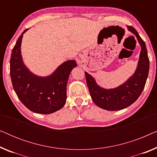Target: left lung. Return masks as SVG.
I'll return each instance as SVG.
<instances>
[{
	"label": "left lung",
	"mask_w": 157,
	"mask_h": 157,
	"mask_svg": "<svg viewBox=\"0 0 157 157\" xmlns=\"http://www.w3.org/2000/svg\"><path fill=\"white\" fill-rule=\"evenodd\" d=\"M127 29L136 36L141 46L138 65L134 74L119 86L106 89L98 86L94 77L85 71L92 100L98 107L108 111L121 110L136 101L144 88L149 74V60L145 43L134 28L128 25Z\"/></svg>",
	"instance_id": "1"
}]
</instances>
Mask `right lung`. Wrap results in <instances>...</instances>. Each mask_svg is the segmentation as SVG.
<instances>
[{"mask_svg":"<svg viewBox=\"0 0 157 157\" xmlns=\"http://www.w3.org/2000/svg\"><path fill=\"white\" fill-rule=\"evenodd\" d=\"M28 30L23 32L12 50L10 74L13 87L21 101L29 110L49 114L65 105L68 77L77 64L74 60L66 61L46 77L33 74L23 63L21 51L23 33Z\"/></svg>","mask_w":157,"mask_h":157,"instance_id":"1","label":"right lung"}]
</instances>
